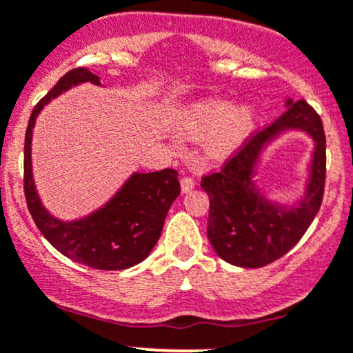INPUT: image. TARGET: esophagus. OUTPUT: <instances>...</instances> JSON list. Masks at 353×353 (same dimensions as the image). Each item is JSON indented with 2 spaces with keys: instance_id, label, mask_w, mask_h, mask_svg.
<instances>
[{
  "instance_id": "obj_1",
  "label": "esophagus",
  "mask_w": 353,
  "mask_h": 353,
  "mask_svg": "<svg viewBox=\"0 0 353 353\" xmlns=\"http://www.w3.org/2000/svg\"><path fill=\"white\" fill-rule=\"evenodd\" d=\"M194 188V179L193 177H188L184 176L183 179H181V191L183 193H188V191H191Z\"/></svg>"
}]
</instances>
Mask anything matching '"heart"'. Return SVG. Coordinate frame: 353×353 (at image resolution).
Returning a JSON list of instances; mask_svg holds the SVG:
<instances>
[{
    "instance_id": "1",
    "label": "heart",
    "mask_w": 353,
    "mask_h": 353,
    "mask_svg": "<svg viewBox=\"0 0 353 353\" xmlns=\"http://www.w3.org/2000/svg\"><path fill=\"white\" fill-rule=\"evenodd\" d=\"M255 122V107L248 101L229 105L228 100H205L193 105L184 119V134L205 141L210 159H222L239 146Z\"/></svg>"
}]
</instances>
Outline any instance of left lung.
Segmentation results:
<instances>
[{"instance_id":"8db88e82","label":"left lung","mask_w":353,"mask_h":353,"mask_svg":"<svg viewBox=\"0 0 353 353\" xmlns=\"http://www.w3.org/2000/svg\"><path fill=\"white\" fill-rule=\"evenodd\" d=\"M286 112L256 132L219 172L205 176L210 198L207 236L215 253L238 268H263L300 241L319 212L326 179V136L307 101L286 98ZM288 130H302L314 141L306 193L296 204L269 201L252 181L263 149Z\"/></svg>"}]
</instances>
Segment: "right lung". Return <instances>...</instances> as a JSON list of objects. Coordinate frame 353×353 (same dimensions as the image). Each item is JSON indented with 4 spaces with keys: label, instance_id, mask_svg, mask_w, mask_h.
Masks as SVG:
<instances>
[{
    "label": "right lung",
    "instance_id": "right-lung-1",
    "mask_svg": "<svg viewBox=\"0 0 353 353\" xmlns=\"http://www.w3.org/2000/svg\"><path fill=\"white\" fill-rule=\"evenodd\" d=\"M82 82L101 85L100 77L93 72L84 67L74 68L34 107L23 146V193L34 222L58 252L88 268L122 271L143 262L152 253L162 234L167 212L181 193L179 179L174 169L132 172L121 190L90 215L75 221L53 217L44 208L34 184L32 129L37 115L51 100Z\"/></svg>",
    "mask_w": 353,
    "mask_h": 353
}]
</instances>
